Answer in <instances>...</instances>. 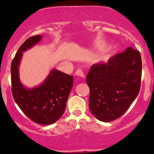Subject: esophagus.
Wrapping results in <instances>:
<instances>
[{
    "mask_svg": "<svg viewBox=\"0 0 154 154\" xmlns=\"http://www.w3.org/2000/svg\"><path fill=\"white\" fill-rule=\"evenodd\" d=\"M76 75L77 76H79V77H83V78H85V74L83 73L82 70L81 69H77V71H76Z\"/></svg>",
    "mask_w": 154,
    "mask_h": 154,
    "instance_id": "obj_1",
    "label": "esophagus"
}]
</instances>
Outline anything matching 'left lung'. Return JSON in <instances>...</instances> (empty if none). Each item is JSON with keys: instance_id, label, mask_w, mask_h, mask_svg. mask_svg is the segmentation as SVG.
Here are the masks:
<instances>
[{"instance_id": "left-lung-1", "label": "left lung", "mask_w": 154, "mask_h": 154, "mask_svg": "<svg viewBox=\"0 0 154 154\" xmlns=\"http://www.w3.org/2000/svg\"><path fill=\"white\" fill-rule=\"evenodd\" d=\"M141 69L140 52L131 47L91 66L86 79L89 107L97 119L109 122L123 115L139 94Z\"/></svg>"}]
</instances>
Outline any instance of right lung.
I'll use <instances>...</instances> for the list:
<instances>
[{
    "label": "right lung",
    "mask_w": 154,
    "mask_h": 154,
    "mask_svg": "<svg viewBox=\"0 0 154 154\" xmlns=\"http://www.w3.org/2000/svg\"><path fill=\"white\" fill-rule=\"evenodd\" d=\"M42 38L30 37L21 45L11 63V84L13 99L25 115L37 124L48 125L57 122L65 112L73 76L52 69L39 86L31 89L23 86L19 78L23 52L38 44Z\"/></svg>",
    "instance_id": "add662e5"
}]
</instances>
